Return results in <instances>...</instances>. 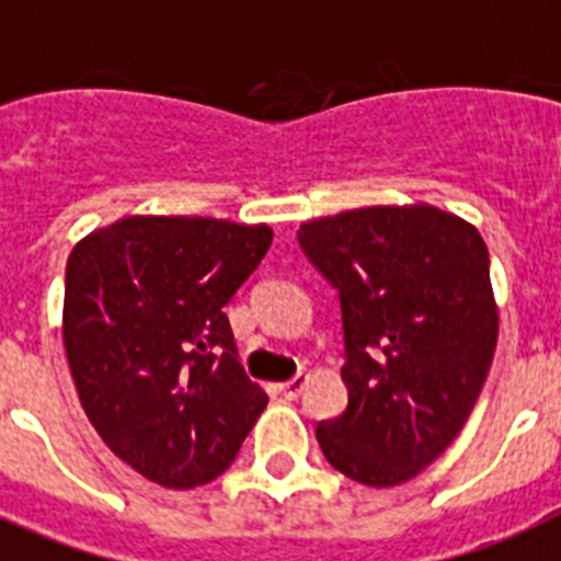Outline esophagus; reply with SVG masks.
<instances>
[{
    "label": "esophagus",
    "mask_w": 561,
    "mask_h": 561,
    "mask_svg": "<svg viewBox=\"0 0 561 561\" xmlns=\"http://www.w3.org/2000/svg\"><path fill=\"white\" fill-rule=\"evenodd\" d=\"M305 385H308V374L294 376L290 382H282V385H279L282 397H285V399H296V397H299V393H302V390H305Z\"/></svg>",
    "instance_id": "34e87169"
}]
</instances>
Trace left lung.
<instances>
[{
  "label": "left lung",
  "mask_w": 561,
  "mask_h": 561,
  "mask_svg": "<svg viewBox=\"0 0 561 561\" xmlns=\"http://www.w3.org/2000/svg\"><path fill=\"white\" fill-rule=\"evenodd\" d=\"M299 244L339 290L345 328L347 411L319 422V448L353 482H408L459 436L491 370L488 244L425 202L319 216Z\"/></svg>",
  "instance_id": "8db88e82"
}]
</instances>
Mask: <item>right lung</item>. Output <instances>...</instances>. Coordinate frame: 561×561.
<instances>
[{"instance_id": "right-lung-1", "label": "right lung", "mask_w": 561, "mask_h": 561, "mask_svg": "<svg viewBox=\"0 0 561 561\" xmlns=\"http://www.w3.org/2000/svg\"><path fill=\"white\" fill-rule=\"evenodd\" d=\"M271 239L267 225L134 214L70 251L62 342L79 402L107 448L150 482H214L265 411L222 308Z\"/></svg>"}]
</instances>
